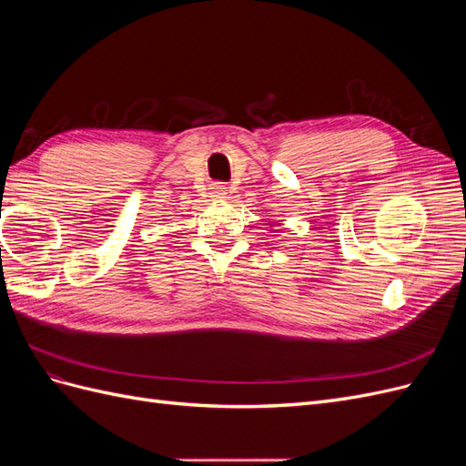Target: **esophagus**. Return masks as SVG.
<instances>
[{"label": "esophagus", "mask_w": 466, "mask_h": 466, "mask_svg": "<svg viewBox=\"0 0 466 466\" xmlns=\"http://www.w3.org/2000/svg\"><path fill=\"white\" fill-rule=\"evenodd\" d=\"M209 192L214 198H225V196H228V185H223V182H214Z\"/></svg>", "instance_id": "esophagus-1"}]
</instances>
